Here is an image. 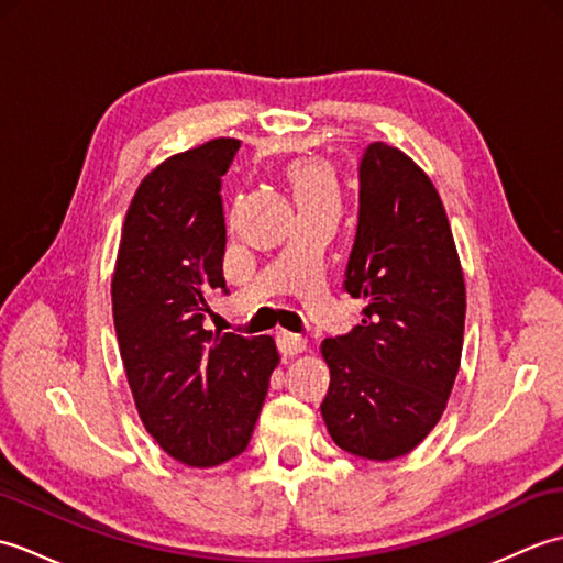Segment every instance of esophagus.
I'll list each match as a JSON object with an SVG mask.
<instances>
[{
	"instance_id": "34e87169",
	"label": "esophagus",
	"mask_w": 563,
	"mask_h": 563,
	"mask_svg": "<svg viewBox=\"0 0 563 563\" xmlns=\"http://www.w3.org/2000/svg\"><path fill=\"white\" fill-rule=\"evenodd\" d=\"M275 341H278V349L283 355H300L307 351V341L302 336H297V333H290V331H278V336H275Z\"/></svg>"
}]
</instances>
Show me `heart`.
<instances>
[{
	"label": "heart",
	"mask_w": 563,
	"mask_h": 563,
	"mask_svg": "<svg viewBox=\"0 0 563 563\" xmlns=\"http://www.w3.org/2000/svg\"><path fill=\"white\" fill-rule=\"evenodd\" d=\"M290 184L295 190L297 206L307 202H336L339 200V181L331 166L321 162H295L290 169Z\"/></svg>",
	"instance_id": "heart-1"
}]
</instances>
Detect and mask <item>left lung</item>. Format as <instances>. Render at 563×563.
Segmentation results:
<instances>
[{
  "mask_svg": "<svg viewBox=\"0 0 563 563\" xmlns=\"http://www.w3.org/2000/svg\"><path fill=\"white\" fill-rule=\"evenodd\" d=\"M343 288L365 300L351 333L321 343L331 382L321 416L355 457L411 452L445 411L462 357L466 292L433 181L385 142L367 145Z\"/></svg>",
  "mask_w": 563,
  "mask_h": 563,
  "instance_id": "obj_1",
  "label": "left lung"
}]
</instances>
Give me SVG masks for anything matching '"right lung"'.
<instances>
[{"label": "right lung", "instance_id": "1", "mask_svg": "<svg viewBox=\"0 0 563 563\" xmlns=\"http://www.w3.org/2000/svg\"><path fill=\"white\" fill-rule=\"evenodd\" d=\"M239 145L210 140L142 178L111 283L137 413L159 448L188 466H218L246 450L280 361L271 336L202 329L210 292H227L220 190Z\"/></svg>", "mask_w": 563, "mask_h": 563}]
</instances>
